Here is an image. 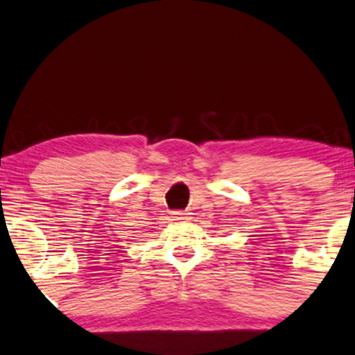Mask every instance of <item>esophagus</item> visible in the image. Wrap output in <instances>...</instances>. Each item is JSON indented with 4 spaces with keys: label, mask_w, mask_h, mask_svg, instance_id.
<instances>
[{
    "label": "esophagus",
    "mask_w": 355,
    "mask_h": 355,
    "mask_svg": "<svg viewBox=\"0 0 355 355\" xmlns=\"http://www.w3.org/2000/svg\"><path fill=\"white\" fill-rule=\"evenodd\" d=\"M172 218H173V220H183V219H186V213L177 209V211H172Z\"/></svg>",
    "instance_id": "34e87169"
}]
</instances>
